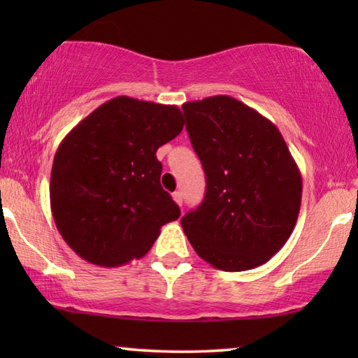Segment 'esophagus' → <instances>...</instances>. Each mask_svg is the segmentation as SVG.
Segmentation results:
<instances>
[{
  "label": "esophagus",
  "instance_id": "1",
  "mask_svg": "<svg viewBox=\"0 0 358 358\" xmlns=\"http://www.w3.org/2000/svg\"><path fill=\"white\" fill-rule=\"evenodd\" d=\"M173 199H174V202L179 205V207H180V205H182V200H184L182 192H174V194H173Z\"/></svg>",
  "mask_w": 358,
  "mask_h": 358
}]
</instances>
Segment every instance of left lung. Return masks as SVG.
Returning <instances> with one entry per match:
<instances>
[{
    "label": "left lung",
    "instance_id": "left-lung-1",
    "mask_svg": "<svg viewBox=\"0 0 358 358\" xmlns=\"http://www.w3.org/2000/svg\"><path fill=\"white\" fill-rule=\"evenodd\" d=\"M202 161L203 202L180 218L185 236L215 268L266 264L290 238L301 205V174L275 125L229 96L182 106Z\"/></svg>",
    "mask_w": 358,
    "mask_h": 358
}]
</instances>
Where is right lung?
Listing matches in <instances>:
<instances>
[{
    "instance_id": "1",
    "label": "right lung",
    "mask_w": 358,
    "mask_h": 358,
    "mask_svg": "<svg viewBox=\"0 0 358 358\" xmlns=\"http://www.w3.org/2000/svg\"><path fill=\"white\" fill-rule=\"evenodd\" d=\"M184 129L178 106L119 96L83 119L58 146L50 207L68 246L115 267L143 257L163 224L180 217L161 187L159 146Z\"/></svg>"
}]
</instances>
